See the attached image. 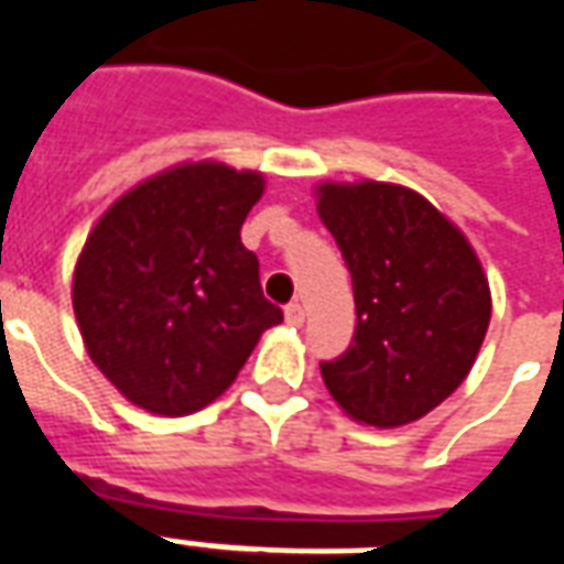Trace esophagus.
Masks as SVG:
<instances>
[{"mask_svg":"<svg viewBox=\"0 0 564 564\" xmlns=\"http://www.w3.org/2000/svg\"><path fill=\"white\" fill-rule=\"evenodd\" d=\"M283 317H286V323H290V326H302V323H305V311H302V305H299V302H293V305H286Z\"/></svg>","mask_w":564,"mask_h":564,"instance_id":"1","label":"esophagus"}]
</instances>
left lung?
Masks as SVG:
<instances>
[{
  "mask_svg": "<svg viewBox=\"0 0 564 564\" xmlns=\"http://www.w3.org/2000/svg\"><path fill=\"white\" fill-rule=\"evenodd\" d=\"M319 220L354 278V344L319 362L356 423H414L468 378L492 295L468 238L414 189L380 181L319 184Z\"/></svg>",
  "mask_w": 564,
  "mask_h": 564,
  "instance_id": "left-lung-1",
  "label": "left lung"
}]
</instances>
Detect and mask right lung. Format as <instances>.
<instances>
[{
    "mask_svg": "<svg viewBox=\"0 0 564 564\" xmlns=\"http://www.w3.org/2000/svg\"><path fill=\"white\" fill-rule=\"evenodd\" d=\"M262 189L259 172L184 162L132 186L93 226L72 278L80 338L117 392L150 414L202 411L283 319L241 245Z\"/></svg>",
    "mask_w": 564,
    "mask_h": 564,
    "instance_id": "right-lung-1",
    "label": "right lung"
}]
</instances>
